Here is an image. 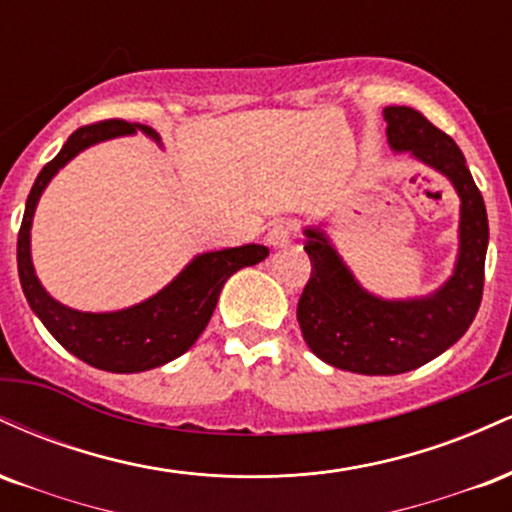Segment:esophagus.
Wrapping results in <instances>:
<instances>
[{
    "mask_svg": "<svg viewBox=\"0 0 512 512\" xmlns=\"http://www.w3.org/2000/svg\"><path fill=\"white\" fill-rule=\"evenodd\" d=\"M291 236H293V228L289 223H276V226L269 228L267 243L272 245V248H284V245L291 243Z\"/></svg>",
    "mask_w": 512,
    "mask_h": 512,
    "instance_id": "esophagus-1",
    "label": "esophagus"
}]
</instances>
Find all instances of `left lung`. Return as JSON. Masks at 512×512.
Here are the masks:
<instances>
[{
  "label": "left lung",
  "instance_id": "8db88e82",
  "mask_svg": "<svg viewBox=\"0 0 512 512\" xmlns=\"http://www.w3.org/2000/svg\"><path fill=\"white\" fill-rule=\"evenodd\" d=\"M383 115L390 149L438 170L460 195V252L438 291L387 301L358 284L322 228H305L313 272L296 310L303 339L325 363L361 375L407 373L450 349L477 317L489 248L484 197L460 146L407 105H390Z\"/></svg>",
  "mask_w": 512,
  "mask_h": 512
}]
</instances>
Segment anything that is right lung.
<instances>
[{
  "instance_id": "right-lung-1",
  "label": "right lung",
  "mask_w": 512,
  "mask_h": 512,
  "mask_svg": "<svg viewBox=\"0 0 512 512\" xmlns=\"http://www.w3.org/2000/svg\"><path fill=\"white\" fill-rule=\"evenodd\" d=\"M134 132H144L146 137L161 144L156 129L137 125V122L105 120L76 129L62 146L60 154L52 158L35 178L31 195L26 199L19 245H16L21 289L33 313L69 354L81 358L88 366L110 370V373H142V370L158 368L185 354L209 325L228 276L236 274L238 269L262 262L269 255L264 245L255 243L202 252L170 281L166 289L132 308L115 310V313H81V310L67 308L55 301L35 276L31 260V226L38 199L48 182L57 175V170L67 166L79 151L105 142V139Z\"/></svg>"
}]
</instances>
